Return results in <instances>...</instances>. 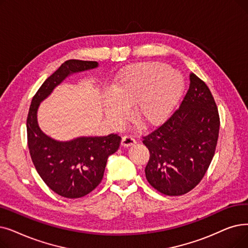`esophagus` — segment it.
I'll return each mask as SVG.
<instances>
[{"mask_svg":"<svg viewBox=\"0 0 248 248\" xmlns=\"http://www.w3.org/2000/svg\"><path fill=\"white\" fill-rule=\"evenodd\" d=\"M136 144V140L130 136H124L122 139V146L124 147H131Z\"/></svg>","mask_w":248,"mask_h":248,"instance_id":"esophagus-1","label":"esophagus"}]
</instances>
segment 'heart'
<instances>
[{"label":"heart","instance_id":"heart-1","mask_svg":"<svg viewBox=\"0 0 248 248\" xmlns=\"http://www.w3.org/2000/svg\"><path fill=\"white\" fill-rule=\"evenodd\" d=\"M185 88L184 78L162 62H140L123 70L115 79L111 95L103 99V110L114 125L127 120L134 104L136 121L145 127L167 120Z\"/></svg>","mask_w":248,"mask_h":248}]
</instances>
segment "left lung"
<instances>
[{
	"label": "left lung",
	"instance_id": "obj_1",
	"mask_svg": "<svg viewBox=\"0 0 248 248\" xmlns=\"http://www.w3.org/2000/svg\"><path fill=\"white\" fill-rule=\"evenodd\" d=\"M179 108L157 130L144 137L150 152L146 178L166 196H181L195 188L216 150L220 118L208 86L193 73Z\"/></svg>",
	"mask_w": 248,
	"mask_h": 248
}]
</instances>
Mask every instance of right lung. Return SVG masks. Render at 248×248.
Returning <instances> with one entry per match:
<instances>
[{
  "instance_id": "obj_1",
  "label": "right lung",
  "mask_w": 248,
  "mask_h": 248,
  "mask_svg": "<svg viewBox=\"0 0 248 248\" xmlns=\"http://www.w3.org/2000/svg\"><path fill=\"white\" fill-rule=\"evenodd\" d=\"M97 67V62L79 60L64 62L40 86L29 108L27 141L32 162L46 185L63 198H82L100 184L107 158L116 152L122 138L116 134H110L57 141L40 130L37 110L40 103L67 77Z\"/></svg>"
}]
</instances>
